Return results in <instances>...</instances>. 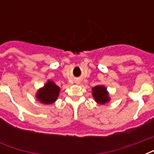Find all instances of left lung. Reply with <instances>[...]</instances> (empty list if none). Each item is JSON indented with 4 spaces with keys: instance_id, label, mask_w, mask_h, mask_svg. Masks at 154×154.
Returning <instances> with one entry per match:
<instances>
[{
    "instance_id": "left-lung-1",
    "label": "left lung",
    "mask_w": 154,
    "mask_h": 154,
    "mask_svg": "<svg viewBox=\"0 0 154 154\" xmlns=\"http://www.w3.org/2000/svg\"><path fill=\"white\" fill-rule=\"evenodd\" d=\"M92 91L94 100L98 104L104 105L110 101L109 93L104 85H97L92 89Z\"/></svg>"
}]
</instances>
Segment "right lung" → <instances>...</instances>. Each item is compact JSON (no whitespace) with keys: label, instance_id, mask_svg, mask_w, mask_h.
I'll return each instance as SVG.
<instances>
[{"label":"right lung","instance_id":"1","mask_svg":"<svg viewBox=\"0 0 154 154\" xmlns=\"http://www.w3.org/2000/svg\"><path fill=\"white\" fill-rule=\"evenodd\" d=\"M60 93V87L52 81H48L44 87H42L37 91L36 97L40 102L49 105L53 104L56 101L59 96Z\"/></svg>","mask_w":154,"mask_h":154}]
</instances>
